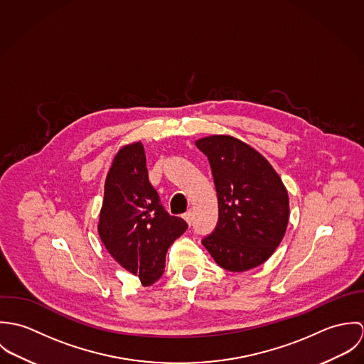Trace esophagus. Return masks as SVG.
Returning a JSON list of instances; mask_svg holds the SVG:
<instances>
[{
  "label": "esophagus",
  "instance_id": "34e87169",
  "mask_svg": "<svg viewBox=\"0 0 364 364\" xmlns=\"http://www.w3.org/2000/svg\"><path fill=\"white\" fill-rule=\"evenodd\" d=\"M183 218H185V220H186V223L191 225V224H192V221H193V213H192V210L186 211V213L183 214Z\"/></svg>",
  "mask_w": 364,
  "mask_h": 364
}]
</instances>
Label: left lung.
<instances>
[{
    "label": "left lung",
    "instance_id": "obj_1",
    "mask_svg": "<svg viewBox=\"0 0 364 364\" xmlns=\"http://www.w3.org/2000/svg\"><path fill=\"white\" fill-rule=\"evenodd\" d=\"M208 156L217 192L218 218L202 238L213 259L245 272L269 259L289 223L287 191L264 156L230 136L196 141Z\"/></svg>",
    "mask_w": 364,
    "mask_h": 364
}]
</instances>
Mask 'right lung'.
<instances>
[{
  "mask_svg": "<svg viewBox=\"0 0 364 364\" xmlns=\"http://www.w3.org/2000/svg\"><path fill=\"white\" fill-rule=\"evenodd\" d=\"M188 228L183 218L161 205L147 173L141 143L123 147L105 182L98 231L107 252L151 286L162 276L168 248Z\"/></svg>",
  "mask_w": 364,
  "mask_h": 364,
  "instance_id": "right-lung-1",
  "label": "right lung"
}]
</instances>
